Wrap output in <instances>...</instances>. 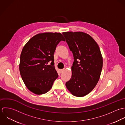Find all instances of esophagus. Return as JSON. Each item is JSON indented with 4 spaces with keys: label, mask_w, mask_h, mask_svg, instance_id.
Wrapping results in <instances>:
<instances>
[{
    "label": "esophagus",
    "mask_w": 125,
    "mask_h": 125,
    "mask_svg": "<svg viewBox=\"0 0 125 125\" xmlns=\"http://www.w3.org/2000/svg\"><path fill=\"white\" fill-rule=\"evenodd\" d=\"M64 71H65V69H61V70H60V72L61 73H62Z\"/></svg>",
    "instance_id": "obj_1"
}]
</instances>
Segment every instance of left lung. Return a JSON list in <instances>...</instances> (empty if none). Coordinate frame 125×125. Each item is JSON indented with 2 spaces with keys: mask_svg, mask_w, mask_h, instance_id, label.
<instances>
[{
  "mask_svg": "<svg viewBox=\"0 0 125 125\" xmlns=\"http://www.w3.org/2000/svg\"><path fill=\"white\" fill-rule=\"evenodd\" d=\"M62 34L74 59L72 77L66 86L73 96H85L93 90L100 79L103 58L99 46L91 36L84 32L70 31Z\"/></svg>",
  "mask_w": 125,
  "mask_h": 125,
  "instance_id": "left-lung-1",
  "label": "left lung"
}]
</instances>
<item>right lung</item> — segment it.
<instances>
[{
    "mask_svg": "<svg viewBox=\"0 0 125 125\" xmlns=\"http://www.w3.org/2000/svg\"><path fill=\"white\" fill-rule=\"evenodd\" d=\"M60 33L45 32L31 38L23 47L19 70L27 89L36 95L48 92L58 75L54 66L53 54L60 41ZM51 63L48 65V62Z\"/></svg>",
    "mask_w": 125,
    "mask_h": 125,
    "instance_id": "add662e5",
    "label": "right lung"
}]
</instances>
